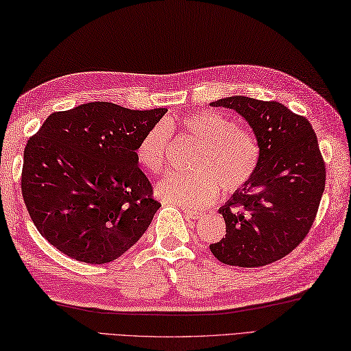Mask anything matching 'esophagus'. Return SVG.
<instances>
[{
    "mask_svg": "<svg viewBox=\"0 0 351 351\" xmlns=\"http://www.w3.org/2000/svg\"><path fill=\"white\" fill-rule=\"evenodd\" d=\"M183 213H184L186 217H189V219H198V217L202 216L201 212H195V210L186 208V207H183Z\"/></svg>",
    "mask_w": 351,
    "mask_h": 351,
    "instance_id": "obj_1",
    "label": "esophagus"
}]
</instances>
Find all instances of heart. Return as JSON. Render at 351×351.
<instances>
[{
  "label": "heart",
  "mask_w": 351,
  "mask_h": 351,
  "mask_svg": "<svg viewBox=\"0 0 351 351\" xmlns=\"http://www.w3.org/2000/svg\"><path fill=\"white\" fill-rule=\"evenodd\" d=\"M169 130L198 143L191 174H168L156 186L163 199L191 208H204L219 197V186L236 193L251 183L261 162V145L252 130L241 128L231 115L206 110L152 126L139 139L135 156L152 174L167 167Z\"/></svg>",
  "instance_id": "heart-1"
}]
</instances>
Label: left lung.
Segmentation results:
<instances>
[{
    "label": "left lung",
    "mask_w": 351,
    "mask_h": 351,
    "mask_svg": "<svg viewBox=\"0 0 351 351\" xmlns=\"http://www.w3.org/2000/svg\"><path fill=\"white\" fill-rule=\"evenodd\" d=\"M212 106L243 117L261 145V162L251 183L219 208L227 234L210 251L230 266H266L298 247L314 223L326 183L317 135L305 117L279 102L232 96Z\"/></svg>",
    "instance_id": "8db88e82"
}]
</instances>
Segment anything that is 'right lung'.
I'll return each mask as SVG.
<instances>
[{"instance_id":"add662e5","label":"right lung","mask_w":351,"mask_h":351,"mask_svg":"<svg viewBox=\"0 0 351 351\" xmlns=\"http://www.w3.org/2000/svg\"><path fill=\"white\" fill-rule=\"evenodd\" d=\"M167 111L84 104L51 114L28 139L22 197L53 247L76 261L105 264L141 239L160 202L135 147Z\"/></svg>"}]
</instances>
